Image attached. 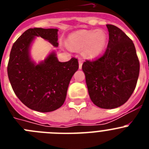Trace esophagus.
Wrapping results in <instances>:
<instances>
[{"mask_svg":"<svg viewBox=\"0 0 149 149\" xmlns=\"http://www.w3.org/2000/svg\"><path fill=\"white\" fill-rule=\"evenodd\" d=\"M78 63H79V69H81V68H82V65H83L82 61H81V60H79Z\"/></svg>","mask_w":149,"mask_h":149,"instance_id":"esophagus-1","label":"esophagus"}]
</instances>
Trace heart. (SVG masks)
I'll list each match as a JSON object with an SVG mask.
<instances>
[{"label": "heart", "mask_w": 149, "mask_h": 149, "mask_svg": "<svg viewBox=\"0 0 149 149\" xmlns=\"http://www.w3.org/2000/svg\"><path fill=\"white\" fill-rule=\"evenodd\" d=\"M107 36L103 30H79L68 36L67 45L72 50L83 49L84 57L93 60L104 50Z\"/></svg>", "instance_id": "obj_1"}]
</instances>
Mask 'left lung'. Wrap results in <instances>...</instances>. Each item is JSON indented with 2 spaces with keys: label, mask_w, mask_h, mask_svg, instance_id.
Here are the masks:
<instances>
[{
  "label": "left lung",
  "mask_w": 149,
  "mask_h": 149,
  "mask_svg": "<svg viewBox=\"0 0 149 149\" xmlns=\"http://www.w3.org/2000/svg\"><path fill=\"white\" fill-rule=\"evenodd\" d=\"M109 42L104 54L84 62L83 72L91 101L100 108L114 109L129 99L136 87L139 62L132 40L119 27L107 24Z\"/></svg>",
  "instance_id": "1"
}]
</instances>
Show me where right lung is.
Wrapping results in <instances>:
<instances>
[{
  "mask_svg": "<svg viewBox=\"0 0 149 149\" xmlns=\"http://www.w3.org/2000/svg\"><path fill=\"white\" fill-rule=\"evenodd\" d=\"M36 37L58 47V29H28L12 47L8 77L14 93L24 104L31 110L47 113L63 104L71 79L79 68L78 62L75 58L60 62L53 50L44 60L37 63L30 54Z\"/></svg>",
  "mask_w": 149,
  "mask_h": 149,
  "instance_id": "add662e5",
  "label": "right lung"
}]
</instances>
